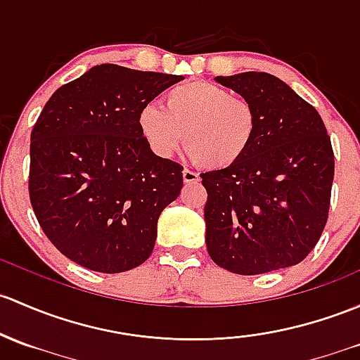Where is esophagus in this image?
I'll return each instance as SVG.
<instances>
[{
    "label": "esophagus",
    "instance_id": "34e87169",
    "mask_svg": "<svg viewBox=\"0 0 360 360\" xmlns=\"http://www.w3.org/2000/svg\"><path fill=\"white\" fill-rule=\"evenodd\" d=\"M198 179H200V176L195 172V170H190V169L183 170V181H184V183H188V184L196 183Z\"/></svg>",
    "mask_w": 360,
    "mask_h": 360
}]
</instances>
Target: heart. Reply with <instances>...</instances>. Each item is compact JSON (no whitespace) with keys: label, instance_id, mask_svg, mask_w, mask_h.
<instances>
[{"label":"heart","instance_id":"1","mask_svg":"<svg viewBox=\"0 0 360 360\" xmlns=\"http://www.w3.org/2000/svg\"><path fill=\"white\" fill-rule=\"evenodd\" d=\"M162 101L164 108L150 103L138 117L143 138L158 157L169 158L184 141L193 160L224 169L236 164L252 145L255 108L233 91L195 81L170 88Z\"/></svg>","mask_w":360,"mask_h":360}]
</instances>
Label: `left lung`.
<instances>
[{
  "mask_svg": "<svg viewBox=\"0 0 360 360\" xmlns=\"http://www.w3.org/2000/svg\"><path fill=\"white\" fill-rule=\"evenodd\" d=\"M253 105L257 129L236 164L202 174L210 259L241 276L302 262L328 221L335 157L323 119L266 72L219 75Z\"/></svg>",
  "mask_w": 360,
  "mask_h": 360,
  "instance_id": "8db88e82",
  "label": "left lung"
}]
</instances>
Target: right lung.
<instances>
[{
	"mask_svg": "<svg viewBox=\"0 0 360 360\" xmlns=\"http://www.w3.org/2000/svg\"><path fill=\"white\" fill-rule=\"evenodd\" d=\"M183 79L103 63L44 105L30 132L29 195L67 259L115 274L151 255L158 217L183 188V167L151 151L138 117Z\"/></svg>",
	"mask_w": 360,
	"mask_h": 360,
	"instance_id": "right-lung-1",
	"label": "right lung"
}]
</instances>
